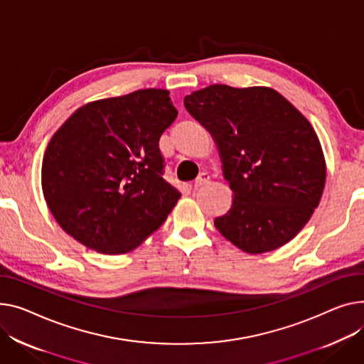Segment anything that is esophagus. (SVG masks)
Here are the masks:
<instances>
[{"label": "esophagus", "instance_id": "esophagus-1", "mask_svg": "<svg viewBox=\"0 0 364 364\" xmlns=\"http://www.w3.org/2000/svg\"><path fill=\"white\" fill-rule=\"evenodd\" d=\"M209 180H210L209 174H208V173H202V174H200V176L196 178L195 184H193V187H195V188H200V187L206 186V184L209 183Z\"/></svg>", "mask_w": 364, "mask_h": 364}]
</instances>
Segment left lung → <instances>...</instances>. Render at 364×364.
<instances>
[{"mask_svg": "<svg viewBox=\"0 0 364 364\" xmlns=\"http://www.w3.org/2000/svg\"><path fill=\"white\" fill-rule=\"evenodd\" d=\"M186 109L213 137L234 193L215 227L246 253L275 250L318 208L326 166L304 115L271 87L212 85L184 98Z\"/></svg>", "mask_w": 364, "mask_h": 364, "instance_id": "left-lung-1", "label": "left lung"}]
</instances>
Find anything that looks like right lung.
<instances>
[{"instance_id": "obj_1", "label": "right lung", "mask_w": 364, "mask_h": 364, "mask_svg": "<svg viewBox=\"0 0 364 364\" xmlns=\"http://www.w3.org/2000/svg\"><path fill=\"white\" fill-rule=\"evenodd\" d=\"M177 114L168 90L143 89L89 102L55 132L42 161V190L68 235L123 255L164 224L181 193L162 177L159 139Z\"/></svg>"}]
</instances>
